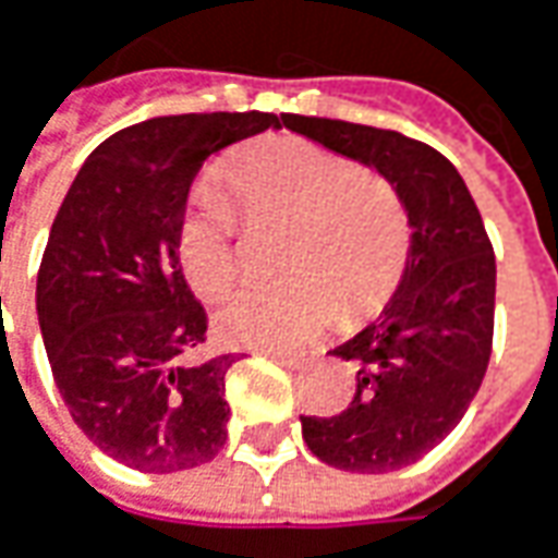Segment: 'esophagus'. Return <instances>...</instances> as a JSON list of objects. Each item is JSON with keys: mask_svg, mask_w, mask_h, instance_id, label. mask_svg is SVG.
Wrapping results in <instances>:
<instances>
[{"mask_svg": "<svg viewBox=\"0 0 558 558\" xmlns=\"http://www.w3.org/2000/svg\"><path fill=\"white\" fill-rule=\"evenodd\" d=\"M258 355H268L280 365H290V368H308L318 362V350H303V352H280V350H262Z\"/></svg>", "mask_w": 558, "mask_h": 558, "instance_id": "esophagus-1", "label": "esophagus"}]
</instances>
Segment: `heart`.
I'll return each instance as SVG.
<instances>
[{
    "instance_id": "obj_1",
    "label": "heart",
    "mask_w": 558,
    "mask_h": 558,
    "mask_svg": "<svg viewBox=\"0 0 558 558\" xmlns=\"http://www.w3.org/2000/svg\"><path fill=\"white\" fill-rule=\"evenodd\" d=\"M225 181L253 221L290 225L280 287H243L215 315L225 340L255 350H293L337 318L375 315L397 290L412 228L400 193L377 174L355 171L303 136L262 140L228 161ZM236 208L218 186H199L178 228L190 283L218 296L236 275ZM341 305L337 306L336 303Z\"/></svg>"
}]
</instances>
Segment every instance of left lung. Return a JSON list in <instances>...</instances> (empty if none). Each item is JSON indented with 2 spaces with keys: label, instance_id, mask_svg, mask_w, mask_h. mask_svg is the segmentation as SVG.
<instances>
[{
  "label": "left lung",
  "instance_id": "8db88e82",
  "mask_svg": "<svg viewBox=\"0 0 558 558\" xmlns=\"http://www.w3.org/2000/svg\"><path fill=\"white\" fill-rule=\"evenodd\" d=\"M287 131L375 168L400 193L412 250L400 287L375 322L330 355L355 362L340 415H300L325 465L384 474L437 447L484 380L494 347L497 258L456 165L427 143L368 124L280 114Z\"/></svg>",
  "mask_w": 558,
  "mask_h": 558
}]
</instances>
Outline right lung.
<instances>
[{"label":"right lung","instance_id":"add662e5","mask_svg":"<svg viewBox=\"0 0 558 558\" xmlns=\"http://www.w3.org/2000/svg\"><path fill=\"white\" fill-rule=\"evenodd\" d=\"M280 128L268 111L168 114L99 143L71 183L37 275V315L61 400L128 469L211 462L228 440L225 377L236 355L186 362L206 343L178 255L190 183L208 156Z\"/></svg>","mask_w":558,"mask_h":558}]
</instances>
